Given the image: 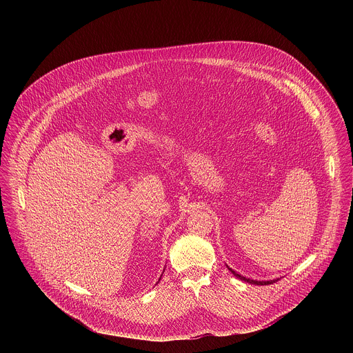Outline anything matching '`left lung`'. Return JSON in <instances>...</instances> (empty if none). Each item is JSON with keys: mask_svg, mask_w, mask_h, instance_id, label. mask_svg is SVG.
I'll use <instances>...</instances> for the list:
<instances>
[{"mask_svg": "<svg viewBox=\"0 0 353 353\" xmlns=\"http://www.w3.org/2000/svg\"><path fill=\"white\" fill-rule=\"evenodd\" d=\"M230 269V272L235 276V277H238V279H241L242 281H246V283H249V284H254V285H269V284H273V283H276L279 279H276V280H270V281H256V280H252V279H248V277H245V276H241L239 273H236L235 270H232L231 268H228Z\"/></svg>", "mask_w": 353, "mask_h": 353, "instance_id": "8db88e82", "label": "left lung"}]
</instances>
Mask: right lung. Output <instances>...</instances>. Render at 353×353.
<instances>
[{
  "label": "right lung",
  "mask_w": 353,
  "mask_h": 353,
  "mask_svg": "<svg viewBox=\"0 0 353 353\" xmlns=\"http://www.w3.org/2000/svg\"><path fill=\"white\" fill-rule=\"evenodd\" d=\"M159 281H160V279H159Z\"/></svg>",
  "instance_id": "add662e5"
}]
</instances>
